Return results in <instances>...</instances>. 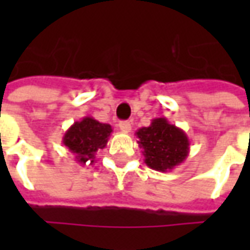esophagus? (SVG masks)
I'll use <instances>...</instances> for the list:
<instances>
[{
  "instance_id": "obj_1",
  "label": "esophagus",
  "mask_w": 250,
  "mask_h": 250,
  "mask_svg": "<svg viewBox=\"0 0 250 250\" xmlns=\"http://www.w3.org/2000/svg\"><path fill=\"white\" fill-rule=\"evenodd\" d=\"M119 128L123 132H130L131 131V123L128 120H123V122H120L119 123Z\"/></svg>"
}]
</instances>
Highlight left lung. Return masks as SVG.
Masks as SVG:
<instances>
[{
	"label": "left lung",
	"instance_id": "1",
	"mask_svg": "<svg viewBox=\"0 0 250 250\" xmlns=\"http://www.w3.org/2000/svg\"><path fill=\"white\" fill-rule=\"evenodd\" d=\"M145 163L155 171L167 173L186 161L190 141L182 128L170 125L166 118L151 120L148 127L136 131Z\"/></svg>",
	"mask_w": 250,
	"mask_h": 250
}]
</instances>
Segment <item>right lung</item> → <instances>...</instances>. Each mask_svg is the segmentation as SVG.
I'll use <instances>...</instances> for the list:
<instances>
[{
	"instance_id": "right-lung-1",
	"label": "right lung",
	"mask_w": 250,
	"mask_h": 250,
	"mask_svg": "<svg viewBox=\"0 0 250 250\" xmlns=\"http://www.w3.org/2000/svg\"><path fill=\"white\" fill-rule=\"evenodd\" d=\"M112 127L107 123H100L92 116H84L75 122L62 136V145L75 155V161L80 165L95 162V155L99 150L107 146Z\"/></svg>"
}]
</instances>
